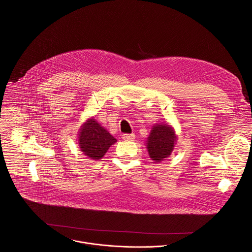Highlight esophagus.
<instances>
[{
    "label": "esophagus",
    "instance_id": "34e87169",
    "mask_svg": "<svg viewBox=\"0 0 252 252\" xmlns=\"http://www.w3.org/2000/svg\"><path fill=\"white\" fill-rule=\"evenodd\" d=\"M134 137H135V135H134L133 133H131V134L124 133V134L122 135V138H123L124 140H133V139H134Z\"/></svg>",
    "mask_w": 252,
    "mask_h": 252
}]
</instances>
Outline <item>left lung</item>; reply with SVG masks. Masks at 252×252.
I'll return each instance as SVG.
<instances>
[{"mask_svg":"<svg viewBox=\"0 0 252 252\" xmlns=\"http://www.w3.org/2000/svg\"><path fill=\"white\" fill-rule=\"evenodd\" d=\"M176 136L167 125H157L153 127L148 138L147 149L153 160L159 162L170 156Z\"/></svg>","mask_w":252,"mask_h":252,"instance_id":"obj_1","label":"left lung"}]
</instances>
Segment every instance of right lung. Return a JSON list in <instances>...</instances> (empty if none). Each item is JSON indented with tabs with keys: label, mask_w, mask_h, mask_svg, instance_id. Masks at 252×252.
<instances>
[{
	"label": "right lung",
	"mask_w": 252,
	"mask_h": 252,
	"mask_svg": "<svg viewBox=\"0 0 252 252\" xmlns=\"http://www.w3.org/2000/svg\"><path fill=\"white\" fill-rule=\"evenodd\" d=\"M116 141L117 139L94 119L83 126L79 135L82 152L93 159H100Z\"/></svg>",
	"instance_id": "1"
}]
</instances>
